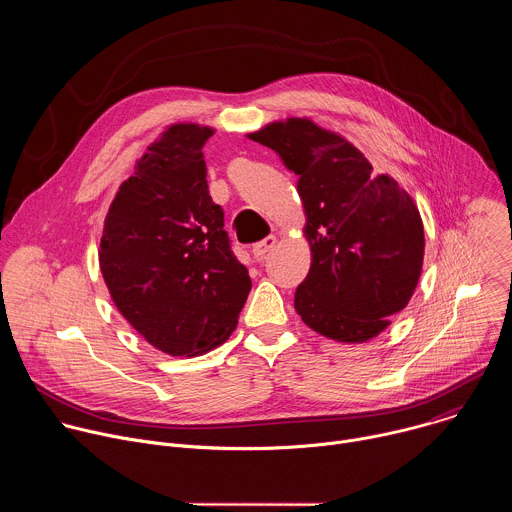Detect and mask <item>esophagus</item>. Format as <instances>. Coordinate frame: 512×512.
Masks as SVG:
<instances>
[{"instance_id":"34e87169","label":"esophagus","mask_w":512,"mask_h":512,"mask_svg":"<svg viewBox=\"0 0 512 512\" xmlns=\"http://www.w3.org/2000/svg\"><path fill=\"white\" fill-rule=\"evenodd\" d=\"M275 235H269V237H265L263 241H259V243H255L253 245V255H255V259H263L265 257V253L275 245Z\"/></svg>"}]
</instances>
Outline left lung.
Masks as SVG:
<instances>
[{
    "mask_svg": "<svg viewBox=\"0 0 512 512\" xmlns=\"http://www.w3.org/2000/svg\"><path fill=\"white\" fill-rule=\"evenodd\" d=\"M300 176L312 265L296 312L322 336L367 342L411 300L423 263V223L413 200L344 137L308 119L251 135Z\"/></svg>",
    "mask_w": 512,
    "mask_h": 512,
    "instance_id": "1",
    "label": "left lung"
}]
</instances>
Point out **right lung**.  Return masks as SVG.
I'll list each match as a JSON object with an SVG mask.
<instances>
[{"label":"right lung","instance_id":"add662e5","mask_svg":"<svg viewBox=\"0 0 512 512\" xmlns=\"http://www.w3.org/2000/svg\"><path fill=\"white\" fill-rule=\"evenodd\" d=\"M210 127L172 125L109 208L99 263L123 318L152 346L196 356L225 342L251 291L206 184Z\"/></svg>","mask_w":512,"mask_h":512}]
</instances>
